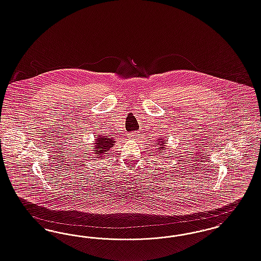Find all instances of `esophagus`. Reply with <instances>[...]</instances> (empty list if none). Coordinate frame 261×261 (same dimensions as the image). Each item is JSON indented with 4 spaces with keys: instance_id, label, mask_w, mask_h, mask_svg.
I'll return each instance as SVG.
<instances>
[{
    "instance_id": "1",
    "label": "esophagus",
    "mask_w": 261,
    "mask_h": 261,
    "mask_svg": "<svg viewBox=\"0 0 261 261\" xmlns=\"http://www.w3.org/2000/svg\"><path fill=\"white\" fill-rule=\"evenodd\" d=\"M138 136H139V135L137 134L136 132H132V133H130V134L128 135V138L131 139V140H137Z\"/></svg>"
}]
</instances>
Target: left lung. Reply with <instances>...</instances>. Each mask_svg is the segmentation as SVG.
Wrapping results in <instances>:
<instances>
[{"mask_svg": "<svg viewBox=\"0 0 261 261\" xmlns=\"http://www.w3.org/2000/svg\"><path fill=\"white\" fill-rule=\"evenodd\" d=\"M161 140H162V139H161ZM160 143H161V144H160V147H159L158 150H160V149H164V148H165V143L163 142V141L160 142Z\"/></svg>", "mask_w": 261, "mask_h": 261, "instance_id": "left-lung-1", "label": "left lung"}]
</instances>
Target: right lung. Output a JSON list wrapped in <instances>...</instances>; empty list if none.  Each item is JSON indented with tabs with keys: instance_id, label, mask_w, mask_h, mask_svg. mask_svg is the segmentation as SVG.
Listing matches in <instances>:
<instances>
[{
	"instance_id": "obj_1",
	"label": "right lung",
	"mask_w": 261,
	"mask_h": 261,
	"mask_svg": "<svg viewBox=\"0 0 261 261\" xmlns=\"http://www.w3.org/2000/svg\"><path fill=\"white\" fill-rule=\"evenodd\" d=\"M114 143H115V141L112 138H104V137L99 136V138H97L95 141L94 151L97 156L103 157L101 155L105 154V152L109 151L111 147H113Z\"/></svg>"
}]
</instances>
